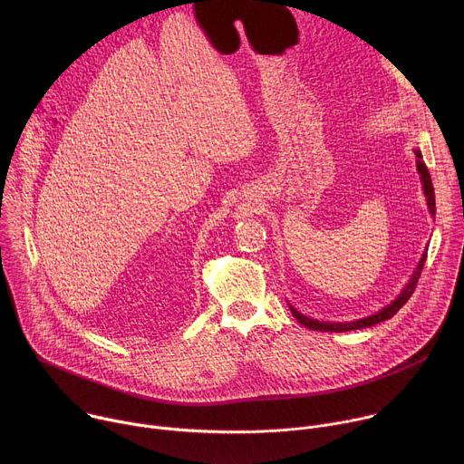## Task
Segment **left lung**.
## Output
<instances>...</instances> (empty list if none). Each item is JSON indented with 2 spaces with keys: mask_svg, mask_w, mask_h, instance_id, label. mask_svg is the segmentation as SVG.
I'll list each match as a JSON object with an SVG mask.
<instances>
[{
  "mask_svg": "<svg viewBox=\"0 0 464 464\" xmlns=\"http://www.w3.org/2000/svg\"><path fill=\"white\" fill-rule=\"evenodd\" d=\"M415 156H417V170L420 174V183H422V190H424V196H426V204H428V209L431 213V217L435 215V190H433V183H431V176L428 172V167L426 163L422 161V152L419 149H415ZM426 255H428V247L424 249L422 253V258L419 260V266L417 270L413 272L411 279L408 281V285L404 286V290L396 295L387 306L380 308L378 312L367 315V317H360V319H354V321H319V319H314V317H308L304 314H301L299 310H295L290 303V310L294 314V317L306 328L310 330H319V333H349V330H360V328H367V326H372V324H378L385 319H391L396 312H399L406 303L408 299L411 297V294L415 292V286L419 283V277H420V272L424 268V262H426Z\"/></svg>",
  "mask_w": 464,
  "mask_h": 464,
  "instance_id": "left-lung-1",
  "label": "left lung"
}]
</instances>
